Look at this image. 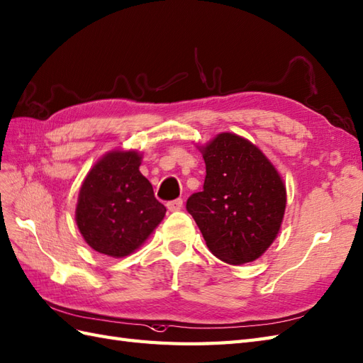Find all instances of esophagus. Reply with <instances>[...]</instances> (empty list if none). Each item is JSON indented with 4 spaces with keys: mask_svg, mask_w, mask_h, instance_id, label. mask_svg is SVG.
Instances as JSON below:
<instances>
[{
    "mask_svg": "<svg viewBox=\"0 0 363 363\" xmlns=\"http://www.w3.org/2000/svg\"><path fill=\"white\" fill-rule=\"evenodd\" d=\"M167 208L170 210V212H178V210L182 208V199H173V201H168L167 202Z\"/></svg>",
    "mask_w": 363,
    "mask_h": 363,
    "instance_id": "obj_1",
    "label": "esophagus"
}]
</instances>
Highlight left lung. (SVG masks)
<instances>
[{
    "instance_id": "obj_1",
    "label": "left lung",
    "mask_w": 363,
    "mask_h": 363,
    "mask_svg": "<svg viewBox=\"0 0 363 363\" xmlns=\"http://www.w3.org/2000/svg\"><path fill=\"white\" fill-rule=\"evenodd\" d=\"M206 179L187 199L208 250L229 264L254 261L274 242L286 189L267 157L237 134L223 133L202 148Z\"/></svg>"
}]
</instances>
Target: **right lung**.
<instances>
[{
  "label": "right lung",
  "instance_id": "add662e5",
  "mask_svg": "<svg viewBox=\"0 0 363 363\" xmlns=\"http://www.w3.org/2000/svg\"><path fill=\"white\" fill-rule=\"evenodd\" d=\"M134 151L108 153L91 168L79 195L75 220L89 246L114 258L130 255L162 221L167 208L139 172Z\"/></svg>",
  "mask_w": 363,
  "mask_h": 363
}]
</instances>
